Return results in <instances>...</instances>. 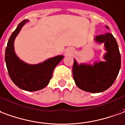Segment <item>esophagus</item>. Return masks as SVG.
<instances>
[{"mask_svg": "<svg viewBox=\"0 0 125 125\" xmlns=\"http://www.w3.org/2000/svg\"><path fill=\"white\" fill-rule=\"evenodd\" d=\"M72 51V49H68L67 50V52H68V53H71Z\"/></svg>", "mask_w": 125, "mask_h": 125, "instance_id": "1", "label": "esophagus"}]
</instances>
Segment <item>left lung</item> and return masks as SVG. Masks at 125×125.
<instances>
[{
    "instance_id": "8db88e82",
    "label": "left lung",
    "mask_w": 125,
    "mask_h": 125,
    "mask_svg": "<svg viewBox=\"0 0 125 125\" xmlns=\"http://www.w3.org/2000/svg\"><path fill=\"white\" fill-rule=\"evenodd\" d=\"M105 27L109 29L107 26ZM95 41L104 44L105 62H95L92 65L78 64L74 60L72 74L79 89L91 93H100L111 87L116 79L121 65V57L117 42L112 34L97 36Z\"/></svg>"
}]
</instances>
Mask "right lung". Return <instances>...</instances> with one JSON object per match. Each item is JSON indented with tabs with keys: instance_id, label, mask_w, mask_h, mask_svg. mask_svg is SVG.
Returning a JSON list of instances; mask_svg holds the SVG:
<instances>
[{
	"instance_id": "1",
	"label": "right lung",
	"mask_w": 125,
	"mask_h": 125,
	"mask_svg": "<svg viewBox=\"0 0 125 125\" xmlns=\"http://www.w3.org/2000/svg\"><path fill=\"white\" fill-rule=\"evenodd\" d=\"M25 20L19 23L9 39L5 51V62L11 81L21 89L36 91L47 86L56 65L62 61L63 55L49 58L44 62L31 65L26 63L17 56L14 50V41L24 24Z\"/></svg>"
}]
</instances>
